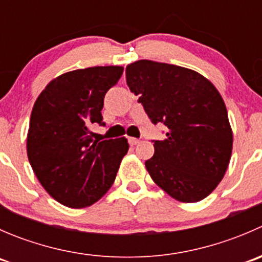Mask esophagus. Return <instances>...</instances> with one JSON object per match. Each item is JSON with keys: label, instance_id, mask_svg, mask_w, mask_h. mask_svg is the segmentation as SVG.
<instances>
[{"label": "esophagus", "instance_id": "1", "mask_svg": "<svg viewBox=\"0 0 262 262\" xmlns=\"http://www.w3.org/2000/svg\"><path fill=\"white\" fill-rule=\"evenodd\" d=\"M128 142H129V144H130V146H136V144L139 143V139L138 138H133V137H129Z\"/></svg>", "mask_w": 262, "mask_h": 262}]
</instances>
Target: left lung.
Wrapping results in <instances>:
<instances>
[{
    "mask_svg": "<svg viewBox=\"0 0 262 262\" xmlns=\"http://www.w3.org/2000/svg\"><path fill=\"white\" fill-rule=\"evenodd\" d=\"M125 76L152 123L167 126L146 161L152 180L181 203L207 198L223 179L233 146L218 90L195 71L147 59L126 66Z\"/></svg>",
    "mask_w": 262,
    "mask_h": 262,
    "instance_id": "left-lung-1",
    "label": "left lung"
}]
</instances>
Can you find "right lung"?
I'll return each instance as SVG.
<instances>
[{
  "instance_id": "1",
  "label": "right lung",
  "mask_w": 262,
  "mask_h": 262,
  "mask_svg": "<svg viewBox=\"0 0 262 262\" xmlns=\"http://www.w3.org/2000/svg\"><path fill=\"white\" fill-rule=\"evenodd\" d=\"M121 75L120 66L71 71L50 81L34 104L29 162L46 191L66 207H90L106 194L128 152L125 137L100 141L91 132L104 125L105 94Z\"/></svg>"
}]
</instances>
